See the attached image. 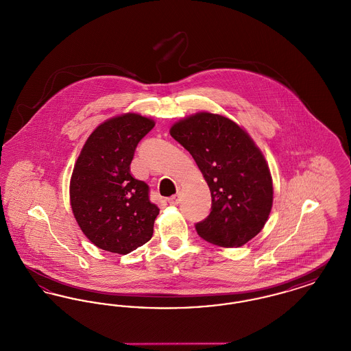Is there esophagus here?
Instances as JSON below:
<instances>
[{
    "mask_svg": "<svg viewBox=\"0 0 351 351\" xmlns=\"http://www.w3.org/2000/svg\"><path fill=\"white\" fill-rule=\"evenodd\" d=\"M179 201H180V195H173L172 197L168 199V202H169L171 205H178Z\"/></svg>",
    "mask_w": 351,
    "mask_h": 351,
    "instance_id": "34e87169",
    "label": "esophagus"
}]
</instances>
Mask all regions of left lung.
Segmentation results:
<instances>
[{
    "mask_svg": "<svg viewBox=\"0 0 351 351\" xmlns=\"http://www.w3.org/2000/svg\"><path fill=\"white\" fill-rule=\"evenodd\" d=\"M169 134L189 151L212 195L210 215L196 225L202 239L239 247L267 222L274 185L266 158L230 118L199 112L175 122Z\"/></svg>",
    "mask_w": 351,
    "mask_h": 351,
    "instance_id": "obj_1",
    "label": "left lung"
}]
</instances>
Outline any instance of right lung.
Returning a JSON list of instances; mask_svg holds the SVG:
<instances>
[{"label":"right lung","mask_w":351,"mask_h":351,"mask_svg":"<svg viewBox=\"0 0 351 351\" xmlns=\"http://www.w3.org/2000/svg\"><path fill=\"white\" fill-rule=\"evenodd\" d=\"M155 121L123 113L100 123L84 143L69 182L72 213L99 249L129 254L149 242L159 208L130 172L139 141Z\"/></svg>","instance_id":"obj_1"}]
</instances>
